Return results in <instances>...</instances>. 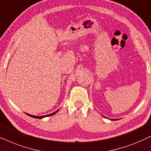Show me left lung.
Returning <instances> with one entry per match:
<instances>
[{
  "mask_svg": "<svg viewBox=\"0 0 151 151\" xmlns=\"http://www.w3.org/2000/svg\"><path fill=\"white\" fill-rule=\"evenodd\" d=\"M106 118H107V117H106ZM107 119H109V118H107ZM110 119V120H118V119Z\"/></svg>",
  "mask_w": 151,
  "mask_h": 151,
  "instance_id": "obj_1",
  "label": "left lung"
}]
</instances>
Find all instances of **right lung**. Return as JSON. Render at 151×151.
Listing matches in <instances>:
<instances>
[{"label":"right lung","instance_id":"add662e5","mask_svg":"<svg viewBox=\"0 0 151 151\" xmlns=\"http://www.w3.org/2000/svg\"><path fill=\"white\" fill-rule=\"evenodd\" d=\"M59 111V109L58 110H57V111H55V112H53V113H50V114H48V115H42V116H38V115H30V114H29V113H25L27 115H29V116H30V117H34V118H36V119H42V118H44V117H49V116H51V115H54V114H55V113H56L58 111Z\"/></svg>","mask_w":151,"mask_h":151}]
</instances>
